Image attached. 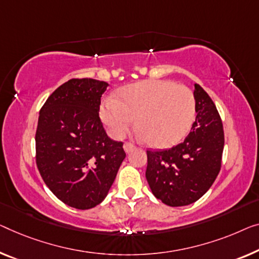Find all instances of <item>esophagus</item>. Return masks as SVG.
Segmentation results:
<instances>
[{
  "mask_svg": "<svg viewBox=\"0 0 259 259\" xmlns=\"http://www.w3.org/2000/svg\"><path fill=\"white\" fill-rule=\"evenodd\" d=\"M123 148H124V151L126 153H129L133 151V150L135 149V145L131 144V143H124V145H123Z\"/></svg>",
  "mask_w": 259,
  "mask_h": 259,
  "instance_id": "obj_1",
  "label": "esophagus"
}]
</instances>
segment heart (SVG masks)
I'll return each mask as SVG.
<instances>
[{
  "instance_id": "obj_1",
  "label": "heart",
  "mask_w": 259,
  "mask_h": 259,
  "mask_svg": "<svg viewBox=\"0 0 259 259\" xmlns=\"http://www.w3.org/2000/svg\"><path fill=\"white\" fill-rule=\"evenodd\" d=\"M111 137L121 140L135 124L148 144L167 148L179 143L195 118L190 88L169 80H148L123 88L118 100L108 98L100 110Z\"/></svg>"
}]
</instances>
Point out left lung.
I'll use <instances>...</instances> for the list:
<instances>
[{"mask_svg":"<svg viewBox=\"0 0 259 259\" xmlns=\"http://www.w3.org/2000/svg\"><path fill=\"white\" fill-rule=\"evenodd\" d=\"M195 121L180 144L146 151L145 177L153 195L171 207L195 202L209 190L221 168L225 133L209 95L194 83Z\"/></svg>","mask_w":259,"mask_h":259,"instance_id":"obj_1","label":"left lung"}]
</instances>
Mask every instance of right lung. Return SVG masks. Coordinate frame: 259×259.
I'll use <instances>...</instances> for the list:
<instances>
[{"label":"right lung","mask_w":259,"mask_h":259,"mask_svg":"<svg viewBox=\"0 0 259 259\" xmlns=\"http://www.w3.org/2000/svg\"><path fill=\"white\" fill-rule=\"evenodd\" d=\"M105 81L72 79L41 107L36 131V163L46 186L76 209L101 203L125 152L108 137L99 117Z\"/></svg>","instance_id":"right-lung-1"}]
</instances>
